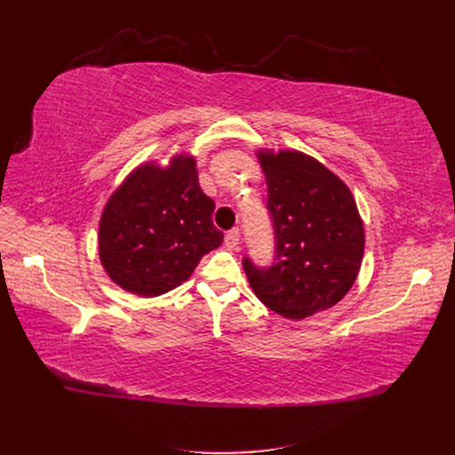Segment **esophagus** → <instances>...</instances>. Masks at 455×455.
I'll return each instance as SVG.
<instances>
[{
  "label": "esophagus",
  "mask_w": 455,
  "mask_h": 455,
  "mask_svg": "<svg viewBox=\"0 0 455 455\" xmlns=\"http://www.w3.org/2000/svg\"><path fill=\"white\" fill-rule=\"evenodd\" d=\"M225 245L228 249H237V245H240V230H237V228L228 230L227 235H225Z\"/></svg>",
  "instance_id": "34e87169"
}]
</instances>
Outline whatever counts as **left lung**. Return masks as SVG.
Returning a JSON list of instances; mask_svg holds the SVG:
<instances>
[{"mask_svg": "<svg viewBox=\"0 0 455 455\" xmlns=\"http://www.w3.org/2000/svg\"><path fill=\"white\" fill-rule=\"evenodd\" d=\"M276 235L269 269L249 258L254 295L285 319L300 321L336 306L354 285L365 228L350 188L314 156L295 149H258Z\"/></svg>", "mask_w": 455, "mask_h": 455, "instance_id": "1", "label": "left lung"}]
</instances>
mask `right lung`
I'll return each mask as SVG.
<instances>
[{
  "instance_id": "add662e5",
  "label": "right lung",
  "mask_w": 455,
  "mask_h": 455,
  "mask_svg": "<svg viewBox=\"0 0 455 455\" xmlns=\"http://www.w3.org/2000/svg\"><path fill=\"white\" fill-rule=\"evenodd\" d=\"M213 208L199 186L194 155L177 153L165 165L140 164L101 212L98 252L105 273L138 297L175 290L223 243V232L212 223Z\"/></svg>"
}]
</instances>
